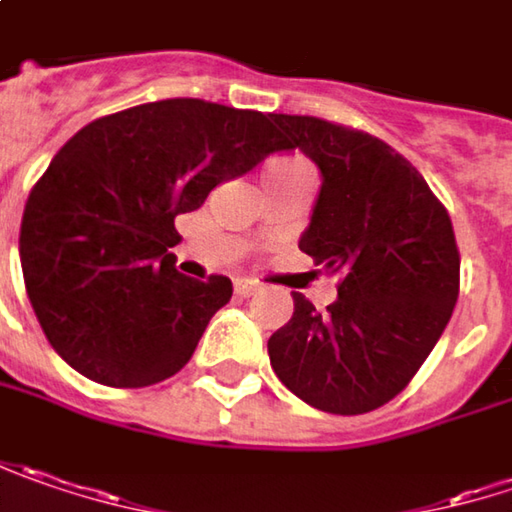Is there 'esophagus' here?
I'll return each instance as SVG.
<instances>
[{
    "label": "esophagus",
    "instance_id": "34e87169",
    "mask_svg": "<svg viewBox=\"0 0 512 512\" xmlns=\"http://www.w3.org/2000/svg\"><path fill=\"white\" fill-rule=\"evenodd\" d=\"M236 294L239 296L259 294V285H256V282H250V279H239V282H236Z\"/></svg>",
    "mask_w": 512,
    "mask_h": 512
}]
</instances>
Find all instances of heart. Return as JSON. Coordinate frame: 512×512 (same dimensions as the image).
Here are the masks:
<instances>
[{"label":"heart","instance_id":"1","mask_svg":"<svg viewBox=\"0 0 512 512\" xmlns=\"http://www.w3.org/2000/svg\"><path fill=\"white\" fill-rule=\"evenodd\" d=\"M294 169H308L302 161H294V158H279L268 167V172H294Z\"/></svg>","mask_w":512,"mask_h":512}]
</instances>
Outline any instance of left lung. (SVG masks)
Segmentation results:
<instances>
[{
  "label": "left lung",
  "mask_w": 512,
  "mask_h": 512,
  "mask_svg": "<svg viewBox=\"0 0 512 512\" xmlns=\"http://www.w3.org/2000/svg\"><path fill=\"white\" fill-rule=\"evenodd\" d=\"M270 117L322 172L299 250L340 273L325 311L294 294V317L268 340L270 366L314 409L363 415L409 386L447 328L461 285L452 221L389 143L322 117Z\"/></svg>",
  "instance_id": "1"
}]
</instances>
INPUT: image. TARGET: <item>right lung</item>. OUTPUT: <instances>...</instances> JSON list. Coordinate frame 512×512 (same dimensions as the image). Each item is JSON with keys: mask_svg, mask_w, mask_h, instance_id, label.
I'll return each instance as SVG.
<instances>
[{"mask_svg": "<svg viewBox=\"0 0 512 512\" xmlns=\"http://www.w3.org/2000/svg\"><path fill=\"white\" fill-rule=\"evenodd\" d=\"M282 149L270 115L195 97L97 117L65 143L28 195L19 259L39 325L71 369L141 389L190 363L233 282L175 270V218Z\"/></svg>", "mask_w": 512, "mask_h": 512, "instance_id": "right-lung-1", "label": "right lung"}]
</instances>
